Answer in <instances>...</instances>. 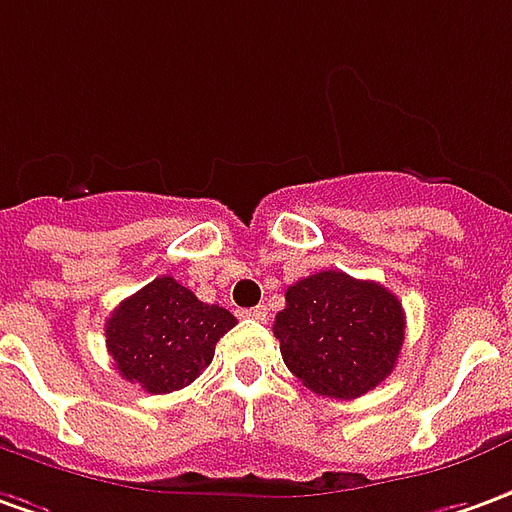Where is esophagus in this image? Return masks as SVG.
<instances>
[{
  "instance_id": "1",
  "label": "esophagus",
  "mask_w": 512,
  "mask_h": 512,
  "mask_svg": "<svg viewBox=\"0 0 512 512\" xmlns=\"http://www.w3.org/2000/svg\"><path fill=\"white\" fill-rule=\"evenodd\" d=\"M245 315L253 317V320H259V323H264V320H267V306H253V309H248Z\"/></svg>"
}]
</instances>
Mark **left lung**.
I'll use <instances>...</instances> for the list:
<instances>
[{"instance_id":"8db88e82","label":"left lung","mask_w":512,"mask_h":512,"mask_svg":"<svg viewBox=\"0 0 512 512\" xmlns=\"http://www.w3.org/2000/svg\"><path fill=\"white\" fill-rule=\"evenodd\" d=\"M273 334L284 365L312 393L359 398L382 384L404 345V309L376 281L323 270L295 281Z\"/></svg>"}]
</instances>
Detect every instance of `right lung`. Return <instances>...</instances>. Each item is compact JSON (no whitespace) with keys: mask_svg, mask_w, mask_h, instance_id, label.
Returning <instances> with one entry per match:
<instances>
[{"mask_svg":"<svg viewBox=\"0 0 512 512\" xmlns=\"http://www.w3.org/2000/svg\"><path fill=\"white\" fill-rule=\"evenodd\" d=\"M236 317L217 303L197 301L172 276H161L116 306L105 323V345L122 379L161 396L192 384L214 359V345Z\"/></svg>","mask_w":512,"mask_h":512,"instance_id":"add662e5","label":"right lung"}]
</instances>
